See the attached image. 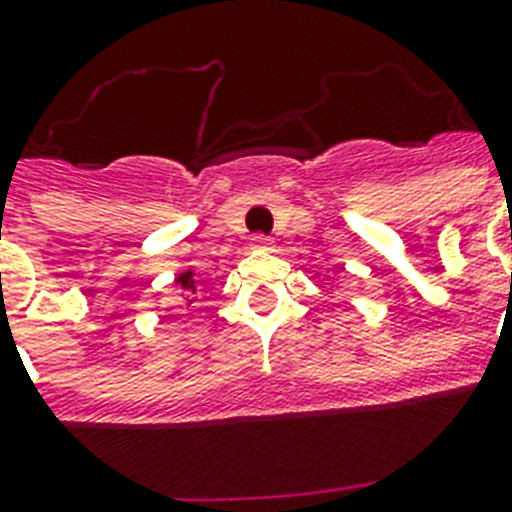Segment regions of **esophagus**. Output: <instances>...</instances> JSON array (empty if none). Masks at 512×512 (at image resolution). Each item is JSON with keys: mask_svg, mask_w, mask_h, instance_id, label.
Instances as JSON below:
<instances>
[{"mask_svg": "<svg viewBox=\"0 0 512 512\" xmlns=\"http://www.w3.org/2000/svg\"><path fill=\"white\" fill-rule=\"evenodd\" d=\"M249 247L260 249V252H273V249H276V244H273V239H268V236H255Z\"/></svg>", "mask_w": 512, "mask_h": 512, "instance_id": "esophagus-1", "label": "esophagus"}]
</instances>
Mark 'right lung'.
Returning <instances> with one entry per match:
<instances>
[{"mask_svg": "<svg viewBox=\"0 0 512 512\" xmlns=\"http://www.w3.org/2000/svg\"><path fill=\"white\" fill-rule=\"evenodd\" d=\"M175 287H180L183 292H188V295H196V289H199V281H196V271H193V268H185L183 273H177Z\"/></svg>", "mask_w": 512, "mask_h": 512, "instance_id": "obj_1", "label": "right lung"}]
</instances>
